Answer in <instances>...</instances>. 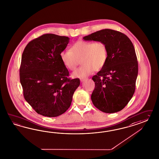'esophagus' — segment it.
Returning <instances> with one entry per match:
<instances>
[{
	"label": "esophagus",
	"instance_id": "esophagus-1",
	"mask_svg": "<svg viewBox=\"0 0 159 159\" xmlns=\"http://www.w3.org/2000/svg\"><path fill=\"white\" fill-rule=\"evenodd\" d=\"M85 79H86L85 78H80V81H81V82H83V81H84V80H85Z\"/></svg>",
	"mask_w": 159,
	"mask_h": 159
}]
</instances>
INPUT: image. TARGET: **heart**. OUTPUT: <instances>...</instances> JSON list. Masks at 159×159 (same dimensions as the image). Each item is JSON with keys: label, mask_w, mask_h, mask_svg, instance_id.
<instances>
[{"label": "heart", "mask_w": 159, "mask_h": 159, "mask_svg": "<svg viewBox=\"0 0 159 159\" xmlns=\"http://www.w3.org/2000/svg\"><path fill=\"white\" fill-rule=\"evenodd\" d=\"M63 65L70 70H75L81 61L82 65L73 73V77L84 78L94 70H99L106 65L108 52L102 41L79 40L71 46L69 51H63L60 55Z\"/></svg>", "instance_id": "b5f03b06"}]
</instances>
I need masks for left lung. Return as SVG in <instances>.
I'll list each match as a JSON object with an SVG mask.
<instances>
[{"mask_svg": "<svg viewBox=\"0 0 159 159\" xmlns=\"http://www.w3.org/2000/svg\"><path fill=\"white\" fill-rule=\"evenodd\" d=\"M83 39L103 42L108 52L105 66L92 77L95 83L91 96L94 106L106 113L122 110L135 93L138 73L133 43L125 34L111 29L101 30Z\"/></svg>", "mask_w": 159, "mask_h": 159, "instance_id": "left-lung-1", "label": "left lung"}]
</instances>
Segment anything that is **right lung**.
Instances as JSON below:
<instances>
[{
  "label": "right lung",
  "instance_id": "1",
  "mask_svg": "<svg viewBox=\"0 0 159 159\" xmlns=\"http://www.w3.org/2000/svg\"><path fill=\"white\" fill-rule=\"evenodd\" d=\"M69 38L45 34L29 43L22 54L20 80L25 100L39 114L56 117L67 111L80 79L69 72L60 59Z\"/></svg>",
  "mask_w": 159,
  "mask_h": 159
}]
</instances>
